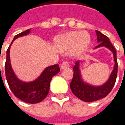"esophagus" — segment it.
<instances>
[{"label": "esophagus", "mask_w": 125, "mask_h": 125, "mask_svg": "<svg viewBox=\"0 0 125 125\" xmlns=\"http://www.w3.org/2000/svg\"><path fill=\"white\" fill-rule=\"evenodd\" d=\"M69 63L68 62H66V61H64L62 63V65H61V69L62 70H63V69H65V68H69Z\"/></svg>", "instance_id": "1"}]
</instances>
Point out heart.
Masks as SVG:
<instances>
[{
	"mask_svg": "<svg viewBox=\"0 0 125 125\" xmlns=\"http://www.w3.org/2000/svg\"><path fill=\"white\" fill-rule=\"evenodd\" d=\"M90 42L88 35L84 32L72 31L61 35L55 43V49L60 52L72 51L73 55L81 54L85 51Z\"/></svg>",
	"mask_w": 125,
	"mask_h": 125,
	"instance_id": "1",
	"label": "heart"
}]
</instances>
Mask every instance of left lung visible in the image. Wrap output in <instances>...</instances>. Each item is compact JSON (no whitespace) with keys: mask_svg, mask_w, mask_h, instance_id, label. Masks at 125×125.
<instances>
[{"mask_svg":"<svg viewBox=\"0 0 125 125\" xmlns=\"http://www.w3.org/2000/svg\"><path fill=\"white\" fill-rule=\"evenodd\" d=\"M98 43H99L94 49L101 47H105L112 52L114 57L115 65L113 72L110 73L108 80L104 84L100 86H93L89 84L83 80L80 70V61L75 63L73 68V76L70 83V88L73 94L78 97L79 99L84 102H90L102 99L109 94L112 90L114 85L115 84L117 71H118V63L116 60V51L111 43L110 39L100 31L96 30Z\"/></svg>","mask_w":125,"mask_h":125,"instance_id":"1","label":"left lung"}]
</instances>
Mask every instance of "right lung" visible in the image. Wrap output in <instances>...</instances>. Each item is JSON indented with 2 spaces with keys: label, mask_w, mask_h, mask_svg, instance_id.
Instances as JSON below:
<instances>
[{
  "label": "right lung",
  "mask_w": 125,
  "mask_h": 125,
  "mask_svg": "<svg viewBox=\"0 0 125 125\" xmlns=\"http://www.w3.org/2000/svg\"><path fill=\"white\" fill-rule=\"evenodd\" d=\"M31 29L15 36L7 51L5 74L10 89L15 96L26 103L36 104L41 102L47 96L52 78L60 72V69L58 64L47 67L37 78L31 82H23L18 78L11 66L10 49L16 39L28 35Z\"/></svg>",
  "instance_id": "obj_1"
}]
</instances>
